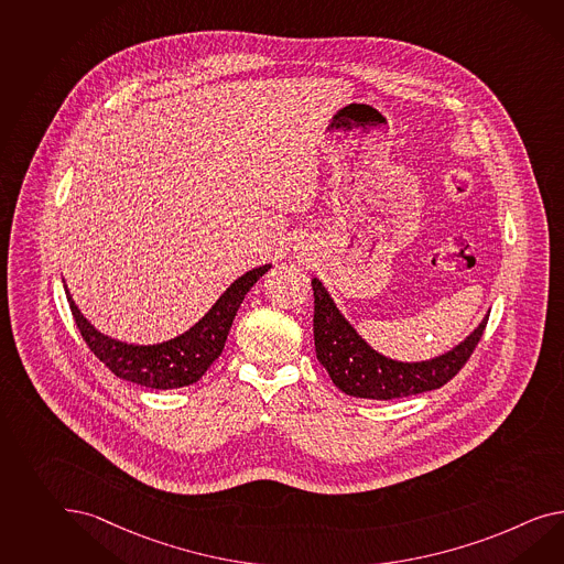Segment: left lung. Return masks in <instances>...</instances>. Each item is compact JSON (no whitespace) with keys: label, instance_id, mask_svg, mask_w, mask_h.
<instances>
[{"label":"left lung","instance_id":"left-lung-1","mask_svg":"<svg viewBox=\"0 0 564 564\" xmlns=\"http://www.w3.org/2000/svg\"><path fill=\"white\" fill-rule=\"evenodd\" d=\"M311 284L315 294L313 333L317 360L337 389L358 399L390 401L444 387L475 351L489 318H482L475 332L446 354L421 361L392 360L368 346L318 278H313Z\"/></svg>","mask_w":564,"mask_h":564}]
</instances>
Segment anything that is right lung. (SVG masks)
Listing matches in <instances>:
<instances>
[{"instance_id": "right-lung-1", "label": "right lung", "mask_w": 564, "mask_h": 564, "mask_svg": "<svg viewBox=\"0 0 564 564\" xmlns=\"http://www.w3.org/2000/svg\"><path fill=\"white\" fill-rule=\"evenodd\" d=\"M270 268L272 263H265L239 275L231 286L218 296L210 311L198 323H194L188 332L153 346L127 344L104 335L82 315L67 286L65 294L87 347L118 378L147 389H180L200 380L204 372L210 368V364L223 354L232 318L243 303L247 292Z\"/></svg>"}]
</instances>
